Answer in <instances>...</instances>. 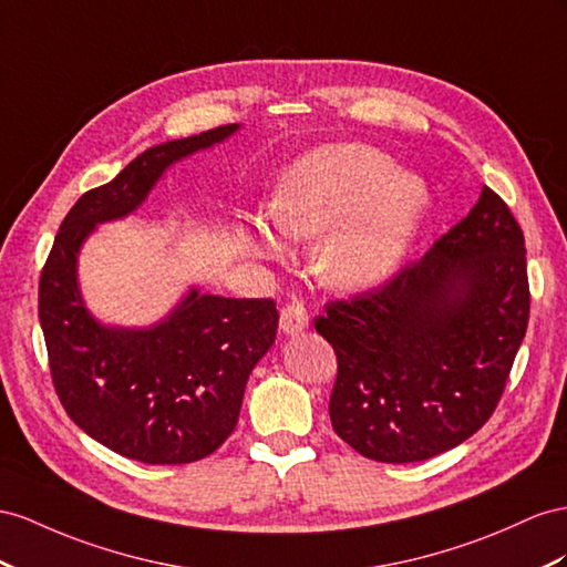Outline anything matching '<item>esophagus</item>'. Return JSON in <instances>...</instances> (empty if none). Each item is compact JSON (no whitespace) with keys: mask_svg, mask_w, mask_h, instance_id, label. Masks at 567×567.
<instances>
[{"mask_svg":"<svg viewBox=\"0 0 567 567\" xmlns=\"http://www.w3.org/2000/svg\"><path fill=\"white\" fill-rule=\"evenodd\" d=\"M303 328H309V311L301 301H289L280 311V330L287 336H297Z\"/></svg>","mask_w":567,"mask_h":567,"instance_id":"1","label":"esophagus"}]
</instances>
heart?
Wrapping results in <instances>:
<instances>
[{
  "mask_svg": "<svg viewBox=\"0 0 567 567\" xmlns=\"http://www.w3.org/2000/svg\"><path fill=\"white\" fill-rule=\"evenodd\" d=\"M431 208L424 179L400 172L367 143H332L285 172L272 213L251 217L258 254L280 256L289 237H318L313 268L336 289L381 282L410 254Z\"/></svg>",
  "mask_w": 567,
  "mask_h": 567,
  "instance_id": "obj_1",
  "label": "heart"
}]
</instances>
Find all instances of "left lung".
Here are the masks:
<instances>
[{
  "mask_svg": "<svg viewBox=\"0 0 567 567\" xmlns=\"http://www.w3.org/2000/svg\"><path fill=\"white\" fill-rule=\"evenodd\" d=\"M525 235L505 200L476 206L393 280L330 301L316 330L338 354L330 422L359 455L422 462L482 429L529 321Z\"/></svg>",
  "mask_w": 567,
  "mask_h": 567,
  "instance_id": "1",
  "label": "left lung"
}]
</instances>
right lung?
<instances>
[{
	"mask_svg": "<svg viewBox=\"0 0 567 567\" xmlns=\"http://www.w3.org/2000/svg\"><path fill=\"white\" fill-rule=\"evenodd\" d=\"M237 128L153 145L110 184L85 192L40 275L38 313L56 395L79 429L128 460L186 464L215 453L237 426L246 381L272 347L280 316L272 299H227L192 287L159 323L110 328L85 309L79 251L97 225L132 215L169 165Z\"/></svg>",
	"mask_w": 567,
	"mask_h": 567,
	"instance_id": "right-lung-1",
	"label": "right lung"
}]
</instances>
